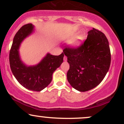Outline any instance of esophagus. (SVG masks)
I'll return each mask as SVG.
<instances>
[{
  "label": "esophagus",
  "instance_id": "1",
  "mask_svg": "<svg viewBox=\"0 0 124 124\" xmlns=\"http://www.w3.org/2000/svg\"><path fill=\"white\" fill-rule=\"evenodd\" d=\"M63 60L65 61H67V57H66V56H65H65H64V57H63Z\"/></svg>",
  "mask_w": 124,
  "mask_h": 124
}]
</instances>
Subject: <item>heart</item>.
Instances as JSON below:
<instances>
[{
	"mask_svg": "<svg viewBox=\"0 0 124 124\" xmlns=\"http://www.w3.org/2000/svg\"><path fill=\"white\" fill-rule=\"evenodd\" d=\"M83 42V38L80 37H76L73 39L71 40L69 42V45L73 48H78L82 46Z\"/></svg>",
	"mask_w": 124,
	"mask_h": 124,
	"instance_id": "1",
	"label": "heart"
}]
</instances>
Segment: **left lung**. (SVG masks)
I'll return each mask as SVG.
<instances>
[{
	"instance_id": "1",
	"label": "left lung",
	"mask_w": 124,
	"mask_h": 124,
	"mask_svg": "<svg viewBox=\"0 0 124 124\" xmlns=\"http://www.w3.org/2000/svg\"><path fill=\"white\" fill-rule=\"evenodd\" d=\"M63 52L69 63L67 79L74 89L86 92L99 85L109 70L111 53L104 34L93 28L80 47L66 48Z\"/></svg>"
}]
</instances>
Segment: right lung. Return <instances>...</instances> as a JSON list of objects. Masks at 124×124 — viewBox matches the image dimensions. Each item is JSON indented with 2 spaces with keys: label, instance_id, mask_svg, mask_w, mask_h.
I'll return each instance as SVG.
<instances>
[{
  "label": "right lung",
  "instance_id": "obj_1",
  "mask_svg": "<svg viewBox=\"0 0 124 124\" xmlns=\"http://www.w3.org/2000/svg\"><path fill=\"white\" fill-rule=\"evenodd\" d=\"M34 28L32 24H27L16 34L10 51V66L14 76L21 86L30 90L40 92L51 82L54 71L63 62L64 54L56 56L48 53L37 65L27 66L24 63L20 56L19 48L24 39L33 32Z\"/></svg>",
  "mask_w": 124,
  "mask_h": 124
}]
</instances>
